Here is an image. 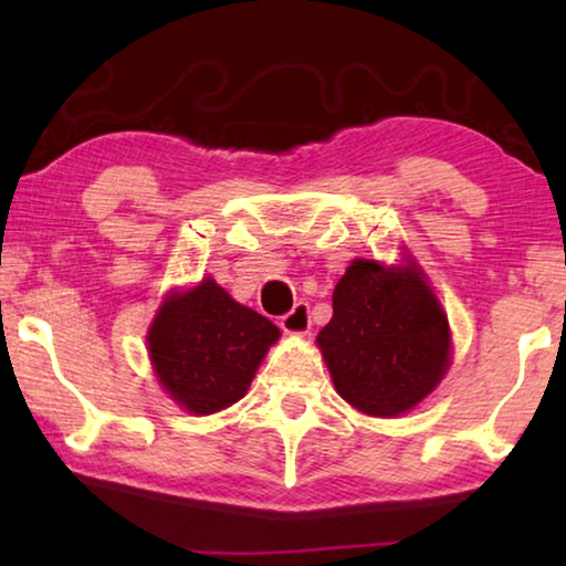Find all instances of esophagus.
<instances>
[{
  "instance_id": "obj_1",
  "label": "esophagus",
  "mask_w": 566,
  "mask_h": 566,
  "mask_svg": "<svg viewBox=\"0 0 566 566\" xmlns=\"http://www.w3.org/2000/svg\"><path fill=\"white\" fill-rule=\"evenodd\" d=\"M281 329L285 335H306L312 329V312H308L306 301H298L289 314L281 316Z\"/></svg>"
}]
</instances>
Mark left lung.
I'll use <instances>...</instances> for the list:
<instances>
[{
	"instance_id": "left-lung-1",
	"label": "left lung",
	"mask_w": 566,
	"mask_h": 566,
	"mask_svg": "<svg viewBox=\"0 0 566 566\" xmlns=\"http://www.w3.org/2000/svg\"><path fill=\"white\" fill-rule=\"evenodd\" d=\"M316 345L339 397L370 417L409 412L451 366L448 316L417 265L353 260Z\"/></svg>"
}]
</instances>
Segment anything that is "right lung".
<instances>
[{
	"instance_id": "1",
	"label": "right lung",
	"mask_w": 566,
	"mask_h": 566,
	"mask_svg": "<svg viewBox=\"0 0 566 566\" xmlns=\"http://www.w3.org/2000/svg\"><path fill=\"white\" fill-rule=\"evenodd\" d=\"M277 337L268 316L203 277L161 301L146 345L161 389L192 415H213L244 397Z\"/></svg>"
}]
</instances>
